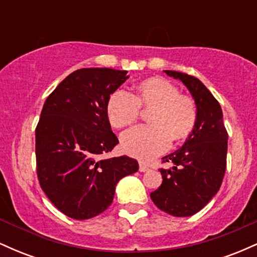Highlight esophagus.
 I'll return each mask as SVG.
<instances>
[{"instance_id":"esophagus-1","label":"esophagus","mask_w":257,"mask_h":257,"mask_svg":"<svg viewBox=\"0 0 257 257\" xmlns=\"http://www.w3.org/2000/svg\"><path fill=\"white\" fill-rule=\"evenodd\" d=\"M150 168L146 166L145 163H143V162H140V163H139V170H140L141 173H144V172H147V170H149Z\"/></svg>"}]
</instances>
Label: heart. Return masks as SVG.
Wrapping results in <instances>:
<instances>
[{
    "mask_svg": "<svg viewBox=\"0 0 257 257\" xmlns=\"http://www.w3.org/2000/svg\"><path fill=\"white\" fill-rule=\"evenodd\" d=\"M141 108H152L149 116L151 125H138L120 137L123 151L141 161L166 152L172 139L176 143L187 139L198 118L194 100L180 93L172 81L159 76L140 82L135 94L124 89L114 90L106 112L114 128H124L137 122Z\"/></svg>",
    "mask_w": 257,
    "mask_h": 257,
    "instance_id": "obj_1",
    "label": "heart"
}]
</instances>
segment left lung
Here are the masks:
<instances>
[{"mask_svg":"<svg viewBox=\"0 0 257 257\" xmlns=\"http://www.w3.org/2000/svg\"><path fill=\"white\" fill-rule=\"evenodd\" d=\"M166 73L181 79L188 88L198 118L184 146L162 158V163L169 162L174 166L159 169L163 181L150 196L161 210L173 216H191L220 190L226 172L228 134L219 101L198 78L169 70Z\"/></svg>","mask_w":257,"mask_h":257,"instance_id":"8db88e82","label":"left lung"}]
</instances>
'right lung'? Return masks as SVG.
<instances>
[{
    "mask_svg": "<svg viewBox=\"0 0 257 257\" xmlns=\"http://www.w3.org/2000/svg\"><path fill=\"white\" fill-rule=\"evenodd\" d=\"M126 78L124 70H76L43 105L36 126L37 178L53 205L71 219L105 211L117 182L139 169L137 159L128 156L100 158L118 144L106 106Z\"/></svg>",
    "mask_w": 257,
    "mask_h": 257,
    "instance_id": "1",
    "label": "right lung"
}]
</instances>
